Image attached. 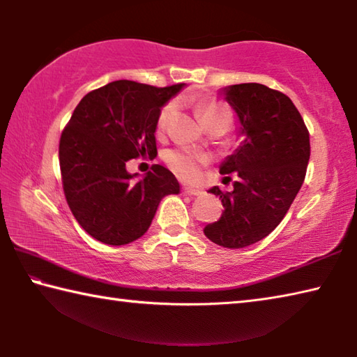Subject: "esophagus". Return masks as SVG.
I'll return each mask as SVG.
<instances>
[{
	"label": "esophagus",
	"instance_id": "34e87169",
	"mask_svg": "<svg viewBox=\"0 0 357 357\" xmlns=\"http://www.w3.org/2000/svg\"><path fill=\"white\" fill-rule=\"evenodd\" d=\"M184 193H187V195H190V197H198V195H202V190H197V189H192V187H184Z\"/></svg>",
	"mask_w": 357,
	"mask_h": 357
}]
</instances>
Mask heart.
I'll return each mask as SVG.
<instances>
[{
	"label": "heart",
	"mask_w": 357,
	"mask_h": 357,
	"mask_svg": "<svg viewBox=\"0 0 357 357\" xmlns=\"http://www.w3.org/2000/svg\"><path fill=\"white\" fill-rule=\"evenodd\" d=\"M197 110L200 113L204 124H208L211 121L215 119H225L229 123L228 112L220 105L213 104V102H200V104L197 105ZM174 112H176V104H174V102H168V104L160 110L159 119H157V130L165 132L168 129V126H170L174 116ZM165 160L179 178L190 181L198 176L200 168L208 162V157L202 153H195V151L172 149L165 154Z\"/></svg>",
	"instance_id": "obj_1"
}]
</instances>
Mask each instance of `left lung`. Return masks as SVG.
<instances>
[{
	"label": "left lung",
	"mask_w": 357,
	"mask_h": 357,
	"mask_svg": "<svg viewBox=\"0 0 357 357\" xmlns=\"http://www.w3.org/2000/svg\"><path fill=\"white\" fill-rule=\"evenodd\" d=\"M220 94L239 121L241 142L220 164V173H236L233 190L214 185L223 213L204 227L214 244L243 249L261 241L279 225L304 183L310 138L291 99L259 83L223 88Z\"/></svg>",
	"instance_id": "1"
}]
</instances>
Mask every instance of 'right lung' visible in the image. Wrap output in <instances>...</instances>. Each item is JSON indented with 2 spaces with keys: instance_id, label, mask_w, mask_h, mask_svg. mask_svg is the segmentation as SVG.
I'll return each mask as SVG.
<instances>
[{
  "instance_id": "add662e5",
  "label": "right lung",
  "mask_w": 357,
  "mask_h": 357,
  "mask_svg": "<svg viewBox=\"0 0 357 357\" xmlns=\"http://www.w3.org/2000/svg\"><path fill=\"white\" fill-rule=\"evenodd\" d=\"M184 83L155 88L116 80L88 93L72 113L59 140L64 195L72 214L89 236L108 245L142 238L159 203L178 195L179 183L162 165L140 181L126 164L154 157L160 108Z\"/></svg>"
}]
</instances>
